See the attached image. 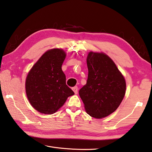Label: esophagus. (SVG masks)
<instances>
[{
    "instance_id": "1",
    "label": "esophagus",
    "mask_w": 152,
    "mask_h": 152,
    "mask_svg": "<svg viewBox=\"0 0 152 152\" xmlns=\"http://www.w3.org/2000/svg\"><path fill=\"white\" fill-rule=\"evenodd\" d=\"M72 90L73 91V92H75V94H77V93H78V87H77V86H75V87H73Z\"/></svg>"
}]
</instances>
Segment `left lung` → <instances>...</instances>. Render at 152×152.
Returning a JSON list of instances; mask_svg holds the SVG:
<instances>
[{
    "mask_svg": "<svg viewBox=\"0 0 152 152\" xmlns=\"http://www.w3.org/2000/svg\"><path fill=\"white\" fill-rule=\"evenodd\" d=\"M86 64L88 79L79 90V96L90 116L103 118L114 112L121 103L125 94V80L106 54L91 52Z\"/></svg>",
    "mask_w": 152,
    "mask_h": 152,
    "instance_id": "obj_1",
    "label": "left lung"
}]
</instances>
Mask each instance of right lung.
I'll return each mask as SVG.
<instances>
[{
    "instance_id": "obj_1",
    "label": "right lung",
    "mask_w": 152,
    "mask_h": 152,
    "mask_svg": "<svg viewBox=\"0 0 152 152\" xmlns=\"http://www.w3.org/2000/svg\"><path fill=\"white\" fill-rule=\"evenodd\" d=\"M66 54L61 49L48 50L27 76L26 91L31 106L40 113L52 114L63 106L74 92L66 85L61 66Z\"/></svg>"
}]
</instances>
